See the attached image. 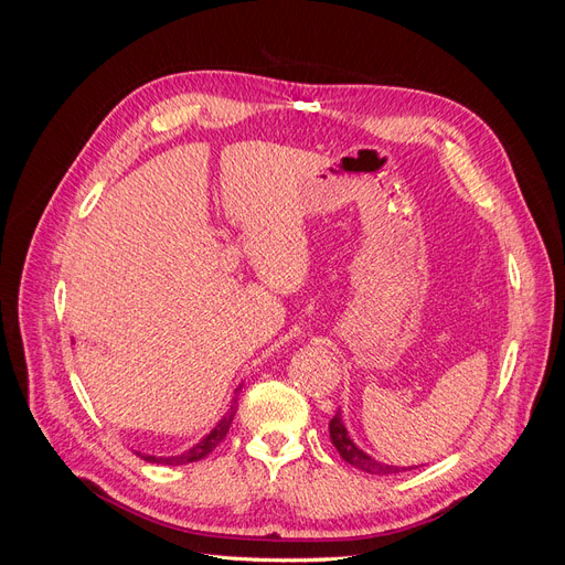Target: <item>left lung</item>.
Here are the masks:
<instances>
[{
    "label": "left lung",
    "mask_w": 565,
    "mask_h": 565,
    "mask_svg": "<svg viewBox=\"0 0 565 565\" xmlns=\"http://www.w3.org/2000/svg\"><path fill=\"white\" fill-rule=\"evenodd\" d=\"M330 438L334 443V448L339 450L341 459L349 461L351 467L361 469L365 473H377V476H386V473H398L401 469L398 467H388V465H382V461L372 459L370 455H365L361 448L355 446V443L349 438V431L344 422H341V415L337 413L332 419H330Z\"/></svg>",
    "instance_id": "1"
}]
</instances>
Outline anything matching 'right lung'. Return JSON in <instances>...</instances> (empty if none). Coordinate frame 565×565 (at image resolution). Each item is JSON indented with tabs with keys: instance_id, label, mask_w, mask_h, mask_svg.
Wrapping results in <instances>:
<instances>
[{
	"instance_id": "right-lung-1",
	"label": "right lung",
	"mask_w": 565,
	"mask_h": 565,
	"mask_svg": "<svg viewBox=\"0 0 565 565\" xmlns=\"http://www.w3.org/2000/svg\"><path fill=\"white\" fill-rule=\"evenodd\" d=\"M235 403V401H233ZM233 417H235V405L231 407V413L221 419L216 426H214V431L210 434V436H204L198 446H193L191 450H185L183 455H174V457H152V455H139L141 459H146V461H156V465H172V467H177V465H188V461H198V459H204L207 457L221 440L226 438V434H228V429H231V424H233Z\"/></svg>"
}]
</instances>
